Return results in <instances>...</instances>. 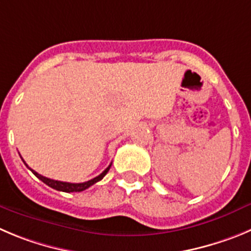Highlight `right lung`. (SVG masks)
Here are the masks:
<instances>
[{
	"label": "right lung",
	"mask_w": 251,
	"mask_h": 251,
	"mask_svg": "<svg viewBox=\"0 0 251 251\" xmlns=\"http://www.w3.org/2000/svg\"><path fill=\"white\" fill-rule=\"evenodd\" d=\"M23 161V158H22ZM25 162V161H23ZM27 166V165H25ZM28 167V166H27ZM110 167H111V163L109 165V167L106 168V170L104 171L102 173H100L98 177H95V178L90 179V181L88 182H83V183H69V182H62V181H55V179H50V178H47V177H44V176L39 175V173H37L36 171H33L32 168H29L32 172H33V175L36 176L37 178L41 179L42 182H44V183L47 184V186L51 187L53 189H57V191H60V192H67V193H70V192H81V191H85L86 188H89L90 186H93V184H95L97 182L101 181L102 178H104V176L106 175L107 172H109Z\"/></svg>",
	"instance_id": "obj_1"
}]
</instances>
